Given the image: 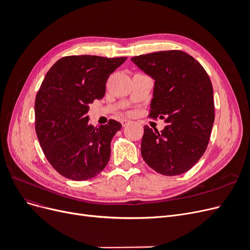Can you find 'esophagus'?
<instances>
[{"label": "esophagus", "mask_w": 250, "mask_h": 250, "mask_svg": "<svg viewBox=\"0 0 250 250\" xmlns=\"http://www.w3.org/2000/svg\"><path fill=\"white\" fill-rule=\"evenodd\" d=\"M129 123H130V121H129V120H126V119L121 120V124H122V126H123V127L127 126L128 124H129Z\"/></svg>", "instance_id": "34e87169"}]
</instances>
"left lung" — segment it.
I'll use <instances>...</instances> for the list:
<instances>
[{
	"label": "left lung",
	"instance_id": "obj_1",
	"mask_svg": "<svg viewBox=\"0 0 250 250\" xmlns=\"http://www.w3.org/2000/svg\"><path fill=\"white\" fill-rule=\"evenodd\" d=\"M131 62L154 79L149 117H160L167 124L161 132L144 126V161L163 175L183 174L208 145L215 120L208 75L197 60L179 50L135 56Z\"/></svg>",
	"mask_w": 250,
	"mask_h": 250
}]
</instances>
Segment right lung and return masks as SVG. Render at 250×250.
<instances>
[{
	"instance_id": "right-lung-1",
	"label": "right lung",
	"mask_w": 250,
	"mask_h": 250,
	"mask_svg": "<svg viewBox=\"0 0 250 250\" xmlns=\"http://www.w3.org/2000/svg\"><path fill=\"white\" fill-rule=\"evenodd\" d=\"M127 57L65 56L51 66L35 98V131L42 152L60 175L97 176L108 164L110 143L122 125L88 124V105L105 95L109 75Z\"/></svg>"
}]
</instances>
